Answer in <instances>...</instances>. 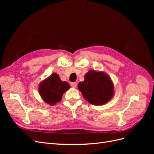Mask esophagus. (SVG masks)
I'll use <instances>...</instances> for the list:
<instances>
[{
	"instance_id": "34e87169",
	"label": "esophagus",
	"mask_w": 154,
	"mask_h": 154,
	"mask_svg": "<svg viewBox=\"0 0 154 154\" xmlns=\"http://www.w3.org/2000/svg\"><path fill=\"white\" fill-rule=\"evenodd\" d=\"M71 86L72 87H76V86H77V83L76 82H71Z\"/></svg>"
}]
</instances>
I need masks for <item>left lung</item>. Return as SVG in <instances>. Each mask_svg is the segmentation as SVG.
Wrapping results in <instances>:
<instances>
[{"label":"left lung","instance_id":"8db88e82","mask_svg":"<svg viewBox=\"0 0 154 154\" xmlns=\"http://www.w3.org/2000/svg\"><path fill=\"white\" fill-rule=\"evenodd\" d=\"M78 88L90 103L101 105L107 103L114 94V87L110 78L104 72L88 71L85 80L78 83Z\"/></svg>","mask_w":154,"mask_h":154}]
</instances>
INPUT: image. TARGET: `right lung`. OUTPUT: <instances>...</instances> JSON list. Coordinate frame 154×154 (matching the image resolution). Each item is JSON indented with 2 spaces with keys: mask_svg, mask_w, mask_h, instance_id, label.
Wrapping results in <instances>:
<instances>
[{
  "mask_svg": "<svg viewBox=\"0 0 154 154\" xmlns=\"http://www.w3.org/2000/svg\"><path fill=\"white\" fill-rule=\"evenodd\" d=\"M69 88L67 82L61 81L58 74L54 73L41 83L39 92L45 103L53 105L61 101L63 94Z\"/></svg>",
  "mask_w": 154,
  "mask_h": 154,
  "instance_id": "right-lung-1",
  "label": "right lung"
}]
</instances>
